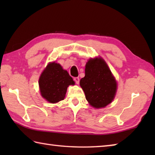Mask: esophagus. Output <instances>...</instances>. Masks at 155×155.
<instances>
[{"label":"esophagus","mask_w":155,"mask_h":155,"mask_svg":"<svg viewBox=\"0 0 155 155\" xmlns=\"http://www.w3.org/2000/svg\"><path fill=\"white\" fill-rule=\"evenodd\" d=\"M74 81H75V83H77V84L79 83V78H78V77H75V78H74Z\"/></svg>","instance_id":"34e87169"}]
</instances>
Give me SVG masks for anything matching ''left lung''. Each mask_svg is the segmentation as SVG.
<instances>
[{
	"label": "left lung",
	"instance_id": "obj_1",
	"mask_svg": "<svg viewBox=\"0 0 155 155\" xmlns=\"http://www.w3.org/2000/svg\"><path fill=\"white\" fill-rule=\"evenodd\" d=\"M80 85L85 98L96 109L105 107L114 99L117 82L107 63L101 57L90 59L85 65V77Z\"/></svg>",
	"mask_w": 155,
	"mask_h": 155
}]
</instances>
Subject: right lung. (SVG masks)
Returning a JSON list of instances; mask_svg holds the SVG:
<instances>
[{
    "label": "right lung",
    "instance_id": "right-lung-1",
    "mask_svg": "<svg viewBox=\"0 0 155 155\" xmlns=\"http://www.w3.org/2000/svg\"><path fill=\"white\" fill-rule=\"evenodd\" d=\"M70 85H74L72 78L61 65L55 62L49 63L39 78L41 95L51 103L64 100Z\"/></svg>",
    "mask_w": 155,
    "mask_h": 155
}]
</instances>
